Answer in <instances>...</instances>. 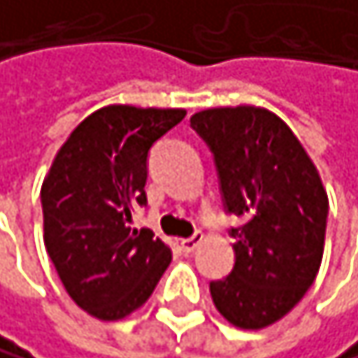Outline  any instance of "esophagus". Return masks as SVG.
<instances>
[{
  "instance_id": "obj_1",
  "label": "esophagus",
  "mask_w": 358,
  "mask_h": 358,
  "mask_svg": "<svg viewBox=\"0 0 358 358\" xmlns=\"http://www.w3.org/2000/svg\"><path fill=\"white\" fill-rule=\"evenodd\" d=\"M201 241H203V234H201V231H196L194 236L183 238V241H181V249L185 251V254H192V251L201 245Z\"/></svg>"
}]
</instances>
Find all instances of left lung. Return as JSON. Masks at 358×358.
Masks as SVG:
<instances>
[{
	"label": "left lung",
	"instance_id": "8db88e82",
	"mask_svg": "<svg viewBox=\"0 0 358 358\" xmlns=\"http://www.w3.org/2000/svg\"><path fill=\"white\" fill-rule=\"evenodd\" d=\"M190 124L214 155L225 210L245 221L231 229V273L210 282L214 306L236 328H266L320 271L328 218L322 177L287 122L262 107L206 109Z\"/></svg>",
	"mask_w": 358,
	"mask_h": 358
}]
</instances>
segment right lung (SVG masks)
Masks as SVG:
<instances>
[{"mask_svg":"<svg viewBox=\"0 0 358 358\" xmlns=\"http://www.w3.org/2000/svg\"><path fill=\"white\" fill-rule=\"evenodd\" d=\"M183 117V109L102 107L71 131L41 185L48 256L69 297L96 320L140 308L173 260L150 229L129 223L146 203L150 146Z\"/></svg>","mask_w":358,"mask_h":358,"instance_id":"1","label":"right lung"}]
</instances>
